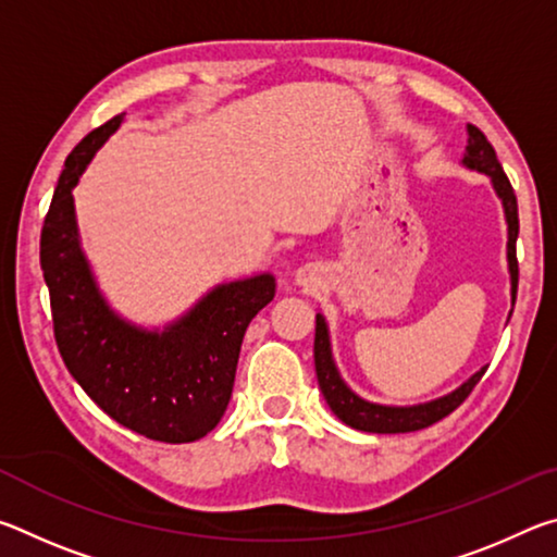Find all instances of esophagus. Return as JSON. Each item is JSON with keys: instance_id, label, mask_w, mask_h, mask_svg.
I'll return each instance as SVG.
<instances>
[{"instance_id": "obj_1", "label": "esophagus", "mask_w": 557, "mask_h": 557, "mask_svg": "<svg viewBox=\"0 0 557 557\" xmlns=\"http://www.w3.org/2000/svg\"><path fill=\"white\" fill-rule=\"evenodd\" d=\"M295 277H297L299 285H305V287H314V285H317V268H314V265H305V268H299Z\"/></svg>"}]
</instances>
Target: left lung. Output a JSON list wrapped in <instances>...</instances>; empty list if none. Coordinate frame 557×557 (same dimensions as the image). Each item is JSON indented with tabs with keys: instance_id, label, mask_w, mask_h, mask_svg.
I'll list each match as a JSON object with an SVG mask.
<instances>
[{
	"instance_id": "8db88e82",
	"label": "left lung",
	"mask_w": 557,
	"mask_h": 557,
	"mask_svg": "<svg viewBox=\"0 0 557 557\" xmlns=\"http://www.w3.org/2000/svg\"><path fill=\"white\" fill-rule=\"evenodd\" d=\"M467 154L461 159V164L469 169H476L486 176H492L494 191L504 203L506 223H508V245H506V258H508V272H511V299L516 301L518 289V260H516V238H518V203L513 186L504 174V166L498 164L496 152L484 132L467 125ZM314 369L319 388L324 393V400L338 420L346 422L348 428L363 430V432H379V435H395V432H414L422 428H430L447 418L449 412H455L461 403L469 398V393L474 391V385L482 381L486 369L476 371L467 383H461L457 391H451L445 398L410 405V408H393V405H379L369 403L348 388L342 381V375L336 371V363L332 358V344H329V329L322 314H317V332H314Z\"/></svg>"
}]
</instances>
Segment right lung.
<instances>
[{
  "instance_id": "1",
  "label": "right lung",
  "mask_w": 557,
  "mask_h": 557,
  "mask_svg": "<svg viewBox=\"0 0 557 557\" xmlns=\"http://www.w3.org/2000/svg\"><path fill=\"white\" fill-rule=\"evenodd\" d=\"M122 117L125 112L75 145L46 213L41 270L53 336L65 369L102 412L137 435L182 445L221 422L245 329L275 297V277L265 272L219 285L164 332H147L112 312L81 250L71 191Z\"/></svg>"
}]
</instances>
